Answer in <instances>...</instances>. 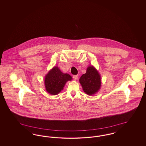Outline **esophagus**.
Here are the masks:
<instances>
[{"label": "esophagus", "mask_w": 146, "mask_h": 146, "mask_svg": "<svg viewBox=\"0 0 146 146\" xmlns=\"http://www.w3.org/2000/svg\"><path fill=\"white\" fill-rule=\"evenodd\" d=\"M78 75H75V76H73V79L75 80H76L77 79H78Z\"/></svg>", "instance_id": "1"}]
</instances>
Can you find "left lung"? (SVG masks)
<instances>
[{"instance_id":"left-lung-1","label":"left lung","mask_w":146,"mask_h":146,"mask_svg":"<svg viewBox=\"0 0 146 146\" xmlns=\"http://www.w3.org/2000/svg\"><path fill=\"white\" fill-rule=\"evenodd\" d=\"M79 82L84 91L89 95L96 94L101 86L100 74L92 66L88 67L86 73L80 78Z\"/></svg>"}]
</instances>
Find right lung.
Listing matches in <instances>:
<instances>
[{
  "label": "right lung",
  "mask_w": 146,
  "mask_h": 146,
  "mask_svg": "<svg viewBox=\"0 0 146 146\" xmlns=\"http://www.w3.org/2000/svg\"><path fill=\"white\" fill-rule=\"evenodd\" d=\"M72 79L67 73H63L59 68L54 67L45 76L44 84L46 91L51 95H57L62 90L67 82Z\"/></svg>",
  "instance_id": "1"
}]
</instances>
